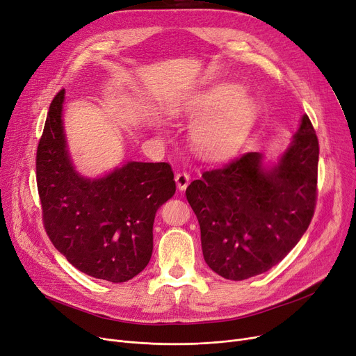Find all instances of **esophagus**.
Instances as JSON below:
<instances>
[{"instance_id":"esophagus-1","label":"esophagus","mask_w":356,"mask_h":356,"mask_svg":"<svg viewBox=\"0 0 356 356\" xmlns=\"http://www.w3.org/2000/svg\"><path fill=\"white\" fill-rule=\"evenodd\" d=\"M175 180H176V184H177V188H179V191H184L186 188H188V184H189V181H191V176L188 175V173H177L176 175V177H175Z\"/></svg>"}]
</instances>
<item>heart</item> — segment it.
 Here are the masks:
<instances>
[{
	"instance_id": "obj_1",
	"label": "heart",
	"mask_w": 356,
	"mask_h": 356,
	"mask_svg": "<svg viewBox=\"0 0 356 356\" xmlns=\"http://www.w3.org/2000/svg\"><path fill=\"white\" fill-rule=\"evenodd\" d=\"M180 114L197 118L192 141L196 152L211 160L235 153L245 140L255 115L254 99L234 83H218L179 108Z\"/></svg>"
}]
</instances>
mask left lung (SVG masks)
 <instances>
[{
    "label": "left lung",
    "mask_w": 356,
    "mask_h": 356,
    "mask_svg": "<svg viewBox=\"0 0 356 356\" xmlns=\"http://www.w3.org/2000/svg\"><path fill=\"white\" fill-rule=\"evenodd\" d=\"M317 161L319 143L305 114L275 163L247 153L188 186L212 271L241 282L268 271L296 247L314 213Z\"/></svg>",
    "instance_id": "8db88e82"
}]
</instances>
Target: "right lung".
Listing matches in <instances>:
<instances>
[{"mask_svg":"<svg viewBox=\"0 0 356 356\" xmlns=\"http://www.w3.org/2000/svg\"><path fill=\"white\" fill-rule=\"evenodd\" d=\"M65 89L50 104L37 148V189L53 245L79 271L111 283L140 274L153 254V223L176 192L167 163L127 161L88 177L73 164L63 124Z\"/></svg>","mask_w":356,"mask_h":356,"instance_id":"1","label":"right lung"}]
</instances>
